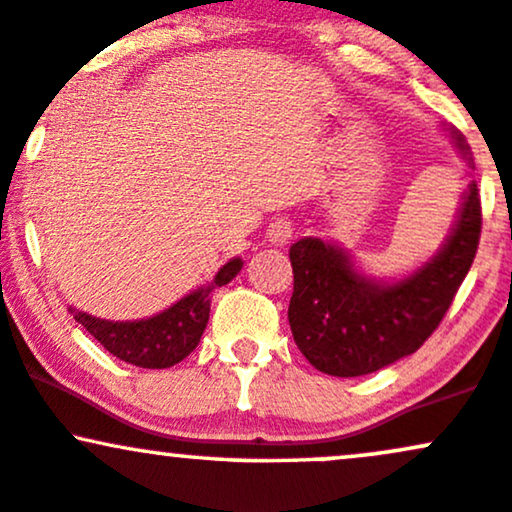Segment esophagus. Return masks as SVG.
Returning <instances> with one entry per match:
<instances>
[{"label":"esophagus","instance_id":"esophagus-1","mask_svg":"<svg viewBox=\"0 0 512 512\" xmlns=\"http://www.w3.org/2000/svg\"><path fill=\"white\" fill-rule=\"evenodd\" d=\"M291 235H294V228H291V223H286V221L269 223L267 240L272 245H286L291 240Z\"/></svg>","mask_w":512,"mask_h":512}]
</instances>
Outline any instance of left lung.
Masks as SVG:
<instances>
[{"label":"left lung","instance_id":"8db88e82","mask_svg":"<svg viewBox=\"0 0 512 512\" xmlns=\"http://www.w3.org/2000/svg\"><path fill=\"white\" fill-rule=\"evenodd\" d=\"M442 131L474 170L464 138L445 123ZM479 235V189L469 179L435 255L398 277H374L350 250L328 238L296 240L289 250L294 267L289 325L301 355L318 372L342 379L379 372L413 355L447 313L474 262Z\"/></svg>","mask_w":512,"mask_h":512}]
</instances>
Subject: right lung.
<instances>
[{"mask_svg":"<svg viewBox=\"0 0 512 512\" xmlns=\"http://www.w3.org/2000/svg\"><path fill=\"white\" fill-rule=\"evenodd\" d=\"M243 269V260L233 257L216 272L209 284L189 291L165 311L140 320H106L80 308L67 306L77 323L104 345L111 355L143 369H167L182 362L204 335L211 313V294L226 286Z\"/></svg>","mask_w":512,"mask_h":512,"instance_id":"right-lung-1","label":"right lung"}]
</instances>
